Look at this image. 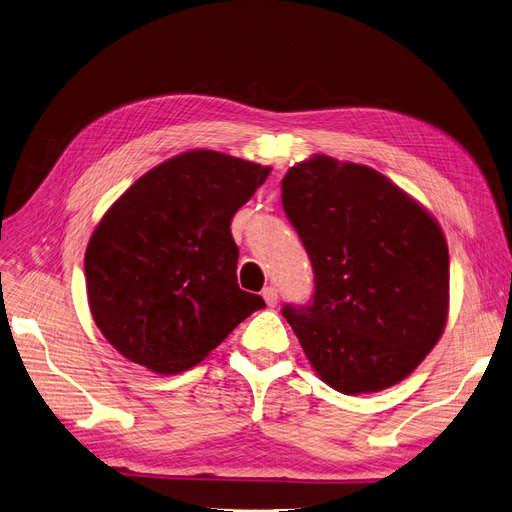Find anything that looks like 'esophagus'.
I'll use <instances>...</instances> for the list:
<instances>
[{
	"mask_svg": "<svg viewBox=\"0 0 512 512\" xmlns=\"http://www.w3.org/2000/svg\"><path fill=\"white\" fill-rule=\"evenodd\" d=\"M261 295H263L265 303H268L270 307H276V305H278V291H276L274 286H265L263 291H261Z\"/></svg>",
	"mask_w": 512,
	"mask_h": 512,
	"instance_id": "obj_1",
	"label": "esophagus"
}]
</instances>
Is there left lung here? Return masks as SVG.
Returning a JSON list of instances; mask_svg holds the SVG:
<instances>
[{
    "label": "left lung",
    "mask_w": 512,
    "mask_h": 512,
    "mask_svg": "<svg viewBox=\"0 0 512 512\" xmlns=\"http://www.w3.org/2000/svg\"><path fill=\"white\" fill-rule=\"evenodd\" d=\"M314 268V299L282 316L320 379L345 395L397 385L439 341L450 257L437 219L366 165L316 154L282 180Z\"/></svg>",
    "instance_id": "left-lung-1"
}]
</instances>
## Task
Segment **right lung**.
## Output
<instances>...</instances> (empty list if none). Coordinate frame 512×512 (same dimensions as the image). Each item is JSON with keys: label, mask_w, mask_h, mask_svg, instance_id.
Instances as JSON below:
<instances>
[{"label": "right lung", "mask_w": 512, "mask_h": 512, "mask_svg": "<svg viewBox=\"0 0 512 512\" xmlns=\"http://www.w3.org/2000/svg\"><path fill=\"white\" fill-rule=\"evenodd\" d=\"M268 175L230 154L190 150L144 173L104 213L85 251L87 301L127 360L184 372L265 307L238 286L230 224Z\"/></svg>", "instance_id": "1"}]
</instances>
